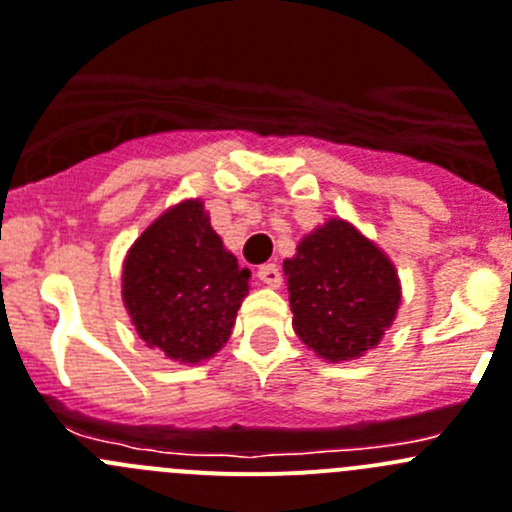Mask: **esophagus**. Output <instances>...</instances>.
I'll return each instance as SVG.
<instances>
[{"label":"esophagus","mask_w":512,"mask_h":512,"mask_svg":"<svg viewBox=\"0 0 512 512\" xmlns=\"http://www.w3.org/2000/svg\"><path fill=\"white\" fill-rule=\"evenodd\" d=\"M257 278H260L262 283L267 285V288H278V285H280L278 265H272V262H267V265H260V267H257Z\"/></svg>","instance_id":"obj_1"}]
</instances>
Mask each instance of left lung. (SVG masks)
I'll use <instances>...</instances> for the list:
<instances>
[{
	"mask_svg": "<svg viewBox=\"0 0 512 512\" xmlns=\"http://www.w3.org/2000/svg\"><path fill=\"white\" fill-rule=\"evenodd\" d=\"M293 328L328 364L376 348L401 303L394 262L351 222L331 217L308 232L283 262Z\"/></svg>",
	"mask_w": 512,
	"mask_h": 512,
	"instance_id": "obj_1",
	"label": "left lung"
}]
</instances>
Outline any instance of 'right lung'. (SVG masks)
<instances>
[{"instance_id":"1","label":"right lung","mask_w":512,"mask_h":512,"mask_svg":"<svg viewBox=\"0 0 512 512\" xmlns=\"http://www.w3.org/2000/svg\"><path fill=\"white\" fill-rule=\"evenodd\" d=\"M250 293V270L224 247L202 199L166 209L128 247L121 295L138 338L176 364L222 351Z\"/></svg>"}]
</instances>
